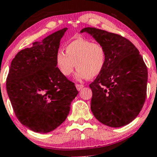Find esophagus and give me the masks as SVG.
Here are the masks:
<instances>
[{
    "mask_svg": "<svg viewBox=\"0 0 157 157\" xmlns=\"http://www.w3.org/2000/svg\"><path fill=\"white\" fill-rule=\"evenodd\" d=\"M84 87L83 85H80V84H76V88L78 90V91H80L81 89H82V88Z\"/></svg>",
    "mask_w": 157,
    "mask_h": 157,
    "instance_id": "obj_1",
    "label": "esophagus"
}]
</instances>
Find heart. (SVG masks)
Segmentation results:
<instances>
[{"label": "heart", "mask_w": 157, "mask_h": 157, "mask_svg": "<svg viewBox=\"0 0 157 157\" xmlns=\"http://www.w3.org/2000/svg\"><path fill=\"white\" fill-rule=\"evenodd\" d=\"M66 54L59 51L55 57L57 70L64 77H69L75 66V78L78 80L98 76L105 67L106 52L101 44L83 38L75 39L65 47Z\"/></svg>", "instance_id": "obj_1"}]
</instances>
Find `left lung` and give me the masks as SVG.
<instances>
[{
	"instance_id": "1",
	"label": "left lung",
	"mask_w": 157,
	"mask_h": 157,
	"mask_svg": "<svg viewBox=\"0 0 157 157\" xmlns=\"http://www.w3.org/2000/svg\"><path fill=\"white\" fill-rule=\"evenodd\" d=\"M80 32L91 35L106 52L105 67L89 85L94 116L109 127L128 125L138 116L146 98L147 70L140 52L117 34L93 27Z\"/></svg>"
}]
</instances>
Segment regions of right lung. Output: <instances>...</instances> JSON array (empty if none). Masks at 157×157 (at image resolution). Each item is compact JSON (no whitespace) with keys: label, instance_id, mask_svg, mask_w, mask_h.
<instances>
[{"label":"right lung","instance_id":"right-lung-1","mask_svg":"<svg viewBox=\"0 0 157 157\" xmlns=\"http://www.w3.org/2000/svg\"><path fill=\"white\" fill-rule=\"evenodd\" d=\"M67 28L20 51L11 63L6 91L21 124L37 133L55 130L66 120L78 94L57 70L55 57Z\"/></svg>","mask_w":157,"mask_h":157}]
</instances>
